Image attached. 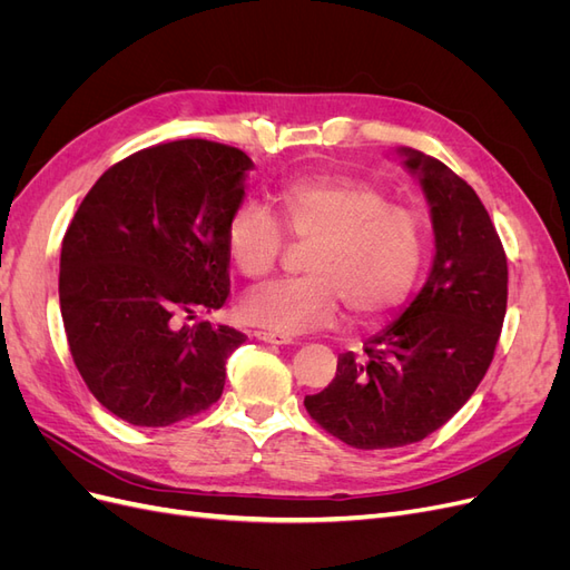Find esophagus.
<instances>
[{"label":"esophagus","instance_id":"1","mask_svg":"<svg viewBox=\"0 0 570 570\" xmlns=\"http://www.w3.org/2000/svg\"><path fill=\"white\" fill-rule=\"evenodd\" d=\"M254 337H256V340H262V342H268V344H289V342H292V337H287V335H281V333H266V331H256V333H254Z\"/></svg>","mask_w":570,"mask_h":570}]
</instances>
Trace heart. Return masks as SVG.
Segmentation results:
<instances>
[{
    "label": "heart",
    "mask_w": 570,
    "mask_h": 570,
    "mask_svg": "<svg viewBox=\"0 0 570 570\" xmlns=\"http://www.w3.org/2000/svg\"><path fill=\"white\" fill-rule=\"evenodd\" d=\"M273 214L243 202L226 226V252L249 281L278 266L288 233L308 243L302 278L275 281L239 302V316L273 333L297 335L333 323L340 304L371 321L402 304L423 262V223L381 187L342 174L299 176L273 193Z\"/></svg>",
    "instance_id": "b5f03b06"
}]
</instances>
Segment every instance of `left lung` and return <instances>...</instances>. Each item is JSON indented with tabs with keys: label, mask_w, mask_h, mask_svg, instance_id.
Masks as SVG:
<instances>
[{
	"label": "left lung",
	"mask_w": 570,
	"mask_h": 570,
	"mask_svg": "<svg viewBox=\"0 0 570 570\" xmlns=\"http://www.w3.org/2000/svg\"><path fill=\"white\" fill-rule=\"evenodd\" d=\"M430 204L435 262L406 312L337 358L333 383L304 406L356 450L421 442L471 400L507 314V254L475 189L442 161L402 147Z\"/></svg>",
	"instance_id": "left-lung-1"
}]
</instances>
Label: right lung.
<instances>
[{
  "label": "right lung",
  "mask_w": 570,
  "mask_h": 570,
  "mask_svg": "<svg viewBox=\"0 0 570 570\" xmlns=\"http://www.w3.org/2000/svg\"><path fill=\"white\" fill-rule=\"evenodd\" d=\"M249 168L243 149L212 140L154 145L105 170L78 206L61 245V318L85 385L120 421L166 428L223 394L247 335L183 318L230 295L226 226Z\"/></svg>",
  "instance_id": "obj_1"
}]
</instances>
